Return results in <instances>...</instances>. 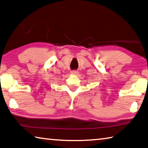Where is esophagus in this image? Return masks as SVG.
<instances>
[{
    "mask_svg": "<svg viewBox=\"0 0 148 148\" xmlns=\"http://www.w3.org/2000/svg\"><path fill=\"white\" fill-rule=\"evenodd\" d=\"M71 73L73 75H77L79 73V72H78V71H76V70H73V71H72L71 72Z\"/></svg>",
    "mask_w": 148,
    "mask_h": 148,
    "instance_id": "1",
    "label": "esophagus"
}]
</instances>
